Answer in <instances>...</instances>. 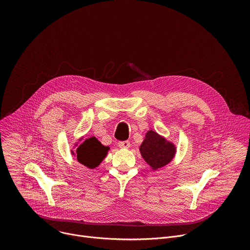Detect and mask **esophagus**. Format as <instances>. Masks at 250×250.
Here are the masks:
<instances>
[{
    "label": "esophagus",
    "mask_w": 250,
    "mask_h": 250,
    "mask_svg": "<svg viewBox=\"0 0 250 250\" xmlns=\"http://www.w3.org/2000/svg\"><path fill=\"white\" fill-rule=\"evenodd\" d=\"M119 146L122 148H129L130 147V142L127 140L125 141H120L119 142Z\"/></svg>",
    "instance_id": "1"
}]
</instances>
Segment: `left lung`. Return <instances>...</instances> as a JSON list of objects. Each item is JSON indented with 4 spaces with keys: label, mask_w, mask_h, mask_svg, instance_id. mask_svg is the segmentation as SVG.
<instances>
[{
    "label": "left lung",
    "mask_w": 250,
    "mask_h": 250,
    "mask_svg": "<svg viewBox=\"0 0 250 250\" xmlns=\"http://www.w3.org/2000/svg\"><path fill=\"white\" fill-rule=\"evenodd\" d=\"M140 153L152 169L168 164L174 157L175 146L153 130H149L140 146Z\"/></svg>",
    "instance_id": "8db88e82"
}]
</instances>
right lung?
I'll return each instance as SVG.
<instances>
[{"instance_id":"1","label":"right lung","mask_w":250,"mask_h":250,"mask_svg":"<svg viewBox=\"0 0 250 250\" xmlns=\"http://www.w3.org/2000/svg\"><path fill=\"white\" fill-rule=\"evenodd\" d=\"M109 146H104L96 137L87 138L76 149L77 160L88 168H96L105 157ZM74 153V152H73Z\"/></svg>"}]
</instances>
